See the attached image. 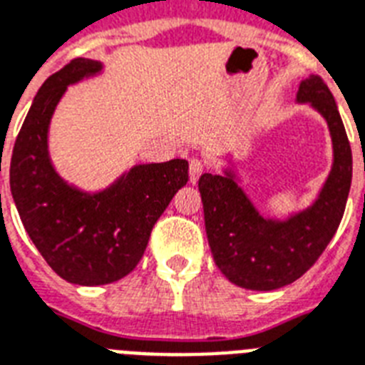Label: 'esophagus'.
<instances>
[{"label": "esophagus", "instance_id": "34e87169", "mask_svg": "<svg viewBox=\"0 0 365 365\" xmlns=\"http://www.w3.org/2000/svg\"><path fill=\"white\" fill-rule=\"evenodd\" d=\"M188 165H190V182H196V180L200 179V175L203 173L205 164H203V160L197 158V156H192V158L188 160Z\"/></svg>", "mask_w": 365, "mask_h": 365}]
</instances>
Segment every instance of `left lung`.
<instances>
[{"label":"left lung","instance_id":"obj_1","mask_svg":"<svg viewBox=\"0 0 365 365\" xmlns=\"http://www.w3.org/2000/svg\"><path fill=\"white\" fill-rule=\"evenodd\" d=\"M298 101L324 116L334 141V168L313 207L279 222L258 215L232 173H203L197 182L215 264L247 290H275L299 279L324 252L345 212L352 153L334 96L311 75L299 84Z\"/></svg>","mask_w":365,"mask_h":365}]
</instances>
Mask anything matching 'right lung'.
I'll list each match as a JSON object with an SVG mask.
<instances>
[{"label":"right lung","instance_id":"obj_1","mask_svg":"<svg viewBox=\"0 0 365 365\" xmlns=\"http://www.w3.org/2000/svg\"><path fill=\"white\" fill-rule=\"evenodd\" d=\"M101 71L75 58L46 78L35 96L11 156V192L26 232L58 275L73 284H109L145 255L160 215L188 182V162L135 165L100 194H84L60 179L48 158L52 113L69 84Z\"/></svg>","mask_w":365,"mask_h":365}]
</instances>
